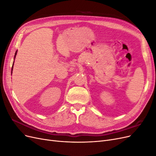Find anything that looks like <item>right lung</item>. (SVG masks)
Segmentation results:
<instances>
[{"instance_id":"1","label":"right lung","mask_w":156,"mask_h":156,"mask_svg":"<svg viewBox=\"0 0 156 156\" xmlns=\"http://www.w3.org/2000/svg\"><path fill=\"white\" fill-rule=\"evenodd\" d=\"M16 55H17V51L16 52V54H15V57H16ZM13 66H12V69H13Z\"/></svg>"}]
</instances>
